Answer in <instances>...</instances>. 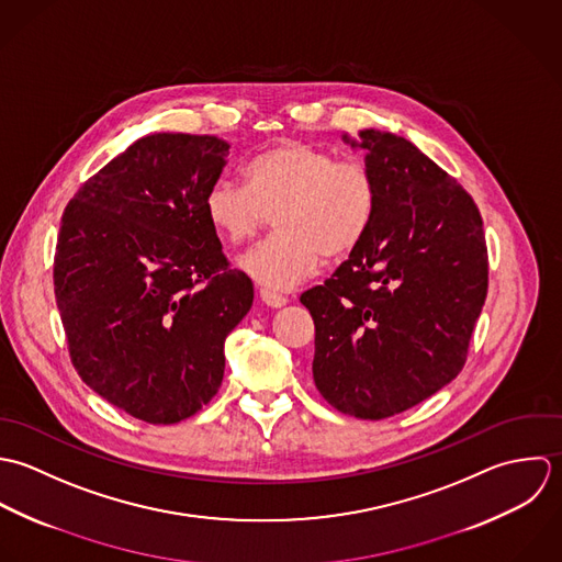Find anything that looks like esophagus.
<instances>
[{
  "label": "esophagus",
  "mask_w": 562,
  "mask_h": 562,
  "mask_svg": "<svg viewBox=\"0 0 562 562\" xmlns=\"http://www.w3.org/2000/svg\"><path fill=\"white\" fill-rule=\"evenodd\" d=\"M260 300H262L267 306H271V308H282V306L289 302L284 295L271 293V291H260Z\"/></svg>",
  "instance_id": "1"
}]
</instances>
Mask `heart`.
Returning a JSON list of instances; mask_svg holds the SVG:
<instances>
[{
    "instance_id": "b5f03b06",
    "label": "heart",
    "mask_w": 562,
    "mask_h": 562,
    "mask_svg": "<svg viewBox=\"0 0 562 562\" xmlns=\"http://www.w3.org/2000/svg\"><path fill=\"white\" fill-rule=\"evenodd\" d=\"M245 187L217 180L204 198V215L227 245L249 240L273 215L269 240L238 258V269L265 291H289L322 262L347 258L369 234L378 187L353 160L302 140H282L243 167Z\"/></svg>"
}]
</instances>
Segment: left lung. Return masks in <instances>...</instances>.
Listing matches in <instances>:
<instances>
[{"label": "left lung", "mask_w": 562, "mask_h": 562, "mask_svg": "<svg viewBox=\"0 0 562 562\" xmlns=\"http://www.w3.org/2000/svg\"><path fill=\"white\" fill-rule=\"evenodd\" d=\"M378 187L369 234L300 302L315 322L313 378L358 419H386L449 384L467 360L488 265L482 220L448 173L411 140L342 134Z\"/></svg>", "instance_id": "1"}]
</instances>
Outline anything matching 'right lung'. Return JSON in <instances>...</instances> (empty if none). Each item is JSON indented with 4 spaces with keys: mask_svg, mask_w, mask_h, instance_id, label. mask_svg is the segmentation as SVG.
Wrapping results in <instances>:
<instances>
[{
    "mask_svg": "<svg viewBox=\"0 0 562 562\" xmlns=\"http://www.w3.org/2000/svg\"><path fill=\"white\" fill-rule=\"evenodd\" d=\"M227 154L220 136H143L63 215L54 291L71 362L147 424L189 419L217 395L225 338L254 302L204 215Z\"/></svg>",
    "mask_w": 562,
    "mask_h": 562,
    "instance_id": "right-lung-1",
    "label": "right lung"
}]
</instances>
